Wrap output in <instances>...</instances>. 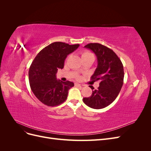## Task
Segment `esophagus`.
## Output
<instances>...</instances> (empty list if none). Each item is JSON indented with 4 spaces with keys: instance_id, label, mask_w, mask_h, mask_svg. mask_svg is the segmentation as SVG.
<instances>
[{
    "instance_id": "esophagus-1",
    "label": "esophagus",
    "mask_w": 151,
    "mask_h": 151,
    "mask_svg": "<svg viewBox=\"0 0 151 151\" xmlns=\"http://www.w3.org/2000/svg\"><path fill=\"white\" fill-rule=\"evenodd\" d=\"M75 86H79V87H83V86H84L83 84H79V83H75Z\"/></svg>"
}]
</instances>
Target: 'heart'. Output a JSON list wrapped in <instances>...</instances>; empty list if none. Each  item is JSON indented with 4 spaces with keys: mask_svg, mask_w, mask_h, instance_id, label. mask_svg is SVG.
<instances>
[{
    "mask_svg": "<svg viewBox=\"0 0 151 151\" xmlns=\"http://www.w3.org/2000/svg\"><path fill=\"white\" fill-rule=\"evenodd\" d=\"M81 57H82V58H84L89 57H94L93 53H91L89 51H87V50H84V51L82 52V53H81ZM82 70H83V68H81L79 70L82 71Z\"/></svg>",
    "mask_w": 151,
    "mask_h": 151,
    "instance_id": "1",
    "label": "heart"
}]
</instances>
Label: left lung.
I'll list each match as a JSON object with an SVG mask.
<instances>
[{"label":"left lung","instance_id":"obj_1","mask_svg":"<svg viewBox=\"0 0 151 151\" xmlns=\"http://www.w3.org/2000/svg\"><path fill=\"white\" fill-rule=\"evenodd\" d=\"M85 48L92 50L97 57L98 67L91 80L99 81L98 89H92L93 93L89 98H84V103L94 109L108 106L119 94L123 84L124 70L123 64L117 55L110 48L98 43H89Z\"/></svg>","mask_w":151,"mask_h":151}]
</instances>
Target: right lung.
Segmentation results:
<instances>
[{
  "mask_svg": "<svg viewBox=\"0 0 151 151\" xmlns=\"http://www.w3.org/2000/svg\"><path fill=\"white\" fill-rule=\"evenodd\" d=\"M79 47V44L68 45L54 42L38 53L29 69L31 89L37 99L48 106H55L64 102L68 89L74 86L72 82L57 80L58 68H63L68 54Z\"/></svg>",
  "mask_w": 151,
  "mask_h": 151,
  "instance_id": "1",
  "label": "right lung"
}]
</instances>
